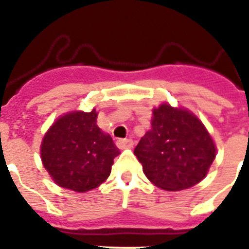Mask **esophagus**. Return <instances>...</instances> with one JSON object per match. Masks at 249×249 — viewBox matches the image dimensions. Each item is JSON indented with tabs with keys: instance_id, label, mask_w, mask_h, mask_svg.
Returning <instances> with one entry per match:
<instances>
[{
	"instance_id": "34e87169",
	"label": "esophagus",
	"mask_w": 249,
	"mask_h": 249,
	"mask_svg": "<svg viewBox=\"0 0 249 249\" xmlns=\"http://www.w3.org/2000/svg\"><path fill=\"white\" fill-rule=\"evenodd\" d=\"M133 141L132 140H119L116 142V146L120 150H124V148H132L133 147Z\"/></svg>"
}]
</instances>
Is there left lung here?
Returning a JSON list of instances; mask_svg holds the SVG:
<instances>
[{
    "instance_id": "1",
    "label": "left lung",
    "mask_w": 249,
    "mask_h": 249,
    "mask_svg": "<svg viewBox=\"0 0 249 249\" xmlns=\"http://www.w3.org/2000/svg\"><path fill=\"white\" fill-rule=\"evenodd\" d=\"M134 155L154 185L178 191L207 176L216 158V146L193 113L161 105L154 109L151 130L141 138Z\"/></svg>"
}]
</instances>
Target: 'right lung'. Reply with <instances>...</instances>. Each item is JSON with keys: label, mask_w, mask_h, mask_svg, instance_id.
<instances>
[{"label": "right lung", "mask_w": 249, "mask_h": 249, "mask_svg": "<svg viewBox=\"0 0 249 249\" xmlns=\"http://www.w3.org/2000/svg\"><path fill=\"white\" fill-rule=\"evenodd\" d=\"M98 113L71 112L53 124L41 144V159L55 183L85 193L111 173L120 151L97 125Z\"/></svg>", "instance_id": "1"}]
</instances>
